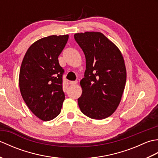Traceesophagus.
<instances>
[{
	"instance_id": "obj_1",
	"label": "esophagus",
	"mask_w": 158,
	"mask_h": 158,
	"mask_svg": "<svg viewBox=\"0 0 158 158\" xmlns=\"http://www.w3.org/2000/svg\"><path fill=\"white\" fill-rule=\"evenodd\" d=\"M77 83H78V81H70V85H76V84H77Z\"/></svg>"
}]
</instances>
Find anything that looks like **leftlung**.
Masks as SVG:
<instances>
[{
  "label": "left lung",
  "instance_id": "left-lung-1",
  "mask_svg": "<svg viewBox=\"0 0 158 158\" xmlns=\"http://www.w3.org/2000/svg\"><path fill=\"white\" fill-rule=\"evenodd\" d=\"M85 54L86 69L78 98L81 111L94 119H102L117 109L125 88L126 69L117 47L102 33L85 32L74 35Z\"/></svg>",
  "mask_w": 158,
  "mask_h": 158
}]
</instances>
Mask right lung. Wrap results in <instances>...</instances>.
<instances>
[{"mask_svg": "<svg viewBox=\"0 0 158 158\" xmlns=\"http://www.w3.org/2000/svg\"><path fill=\"white\" fill-rule=\"evenodd\" d=\"M69 35H52L38 40L30 47L20 68V92L28 108L39 119L49 121L61 111L65 95L62 89L64 70L58 56Z\"/></svg>", "mask_w": 158, "mask_h": 158, "instance_id": "obj_1", "label": "right lung"}]
</instances>
